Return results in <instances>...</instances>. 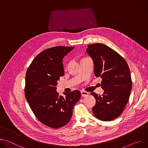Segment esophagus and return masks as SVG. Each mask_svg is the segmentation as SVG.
<instances>
[{
	"mask_svg": "<svg viewBox=\"0 0 148 148\" xmlns=\"http://www.w3.org/2000/svg\"><path fill=\"white\" fill-rule=\"evenodd\" d=\"M81 96L82 97H87L89 94L88 92H86V91H81Z\"/></svg>",
	"mask_w": 148,
	"mask_h": 148,
	"instance_id": "esophagus-1",
	"label": "esophagus"
}]
</instances>
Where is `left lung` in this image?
I'll return each instance as SVG.
<instances>
[{"label": "left lung", "mask_w": 148, "mask_h": 148, "mask_svg": "<svg viewBox=\"0 0 148 148\" xmlns=\"http://www.w3.org/2000/svg\"><path fill=\"white\" fill-rule=\"evenodd\" d=\"M94 64V74L102 78V95L91 94L96 99L92 108L95 116L103 121L118 118L127 104L132 90L130 68L117 52L101 43L90 45L86 50Z\"/></svg>", "instance_id": "8db88e82"}]
</instances>
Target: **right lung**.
Segmentation results:
<instances>
[{"label":"right lung","mask_w":148,"mask_h":148,"mask_svg":"<svg viewBox=\"0 0 148 148\" xmlns=\"http://www.w3.org/2000/svg\"><path fill=\"white\" fill-rule=\"evenodd\" d=\"M74 47L56 46L38 54L27 69L25 93L36 117L43 124L54 129L66 125L70 121L74 105L81 92L74 90L56 91L57 81L64 75L62 59Z\"/></svg>","instance_id":"obj_1"}]
</instances>
